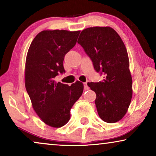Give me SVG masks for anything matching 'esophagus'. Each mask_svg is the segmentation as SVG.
<instances>
[{"label": "esophagus", "instance_id": "34e87169", "mask_svg": "<svg viewBox=\"0 0 156 156\" xmlns=\"http://www.w3.org/2000/svg\"><path fill=\"white\" fill-rule=\"evenodd\" d=\"M84 89H85V90H87V89H89V87H88V85H87V82H85L84 83Z\"/></svg>", "mask_w": 156, "mask_h": 156}]
</instances>
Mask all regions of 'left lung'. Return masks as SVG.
Listing matches in <instances>:
<instances>
[{"instance_id": "8db88e82", "label": "left lung", "mask_w": 156, "mask_h": 156, "mask_svg": "<svg viewBox=\"0 0 156 156\" xmlns=\"http://www.w3.org/2000/svg\"><path fill=\"white\" fill-rule=\"evenodd\" d=\"M77 42L91 58L96 71L104 74L103 82L87 83L97 94L99 117L110 123L120 121L133 95L129 59L123 40L112 27L97 26L83 30Z\"/></svg>"}]
</instances>
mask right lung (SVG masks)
Returning a JSON list of instances; mask_svg holds the SVG:
<instances>
[{"label": "right lung", "mask_w": 156, "mask_h": 156, "mask_svg": "<svg viewBox=\"0 0 156 156\" xmlns=\"http://www.w3.org/2000/svg\"><path fill=\"white\" fill-rule=\"evenodd\" d=\"M80 31L45 30L32 41L25 60V85L32 106L40 119L51 127L65 126L70 110L82 96L84 85L76 81L71 86L56 82L64 73L65 55L76 44Z\"/></svg>", "instance_id": "right-lung-1"}]
</instances>
